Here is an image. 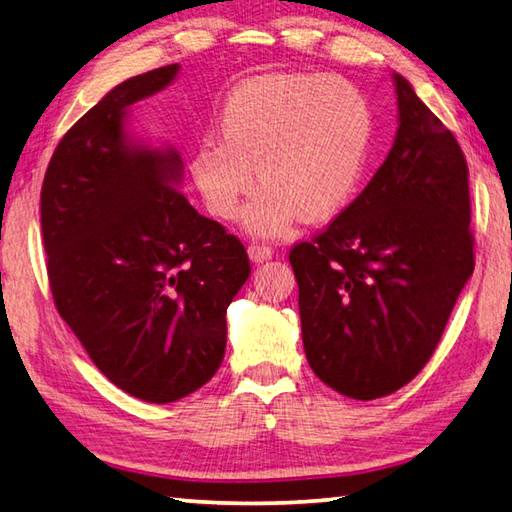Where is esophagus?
Instances as JSON below:
<instances>
[{"instance_id":"1","label":"esophagus","mask_w":512,"mask_h":512,"mask_svg":"<svg viewBox=\"0 0 512 512\" xmlns=\"http://www.w3.org/2000/svg\"><path fill=\"white\" fill-rule=\"evenodd\" d=\"M248 255L255 264H259V262H264V259L273 257V248L268 244H259V241H253V244L248 246Z\"/></svg>"}]
</instances>
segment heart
Wrapping results in <instances>:
<instances>
[{
    "instance_id": "1",
    "label": "heart",
    "mask_w": 512,
    "mask_h": 512,
    "mask_svg": "<svg viewBox=\"0 0 512 512\" xmlns=\"http://www.w3.org/2000/svg\"><path fill=\"white\" fill-rule=\"evenodd\" d=\"M190 156V176L212 217L232 219L253 185L244 221L273 235L297 215L324 221L347 206L367 161L371 114L365 96L342 78H253L232 91L219 120Z\"/></svg>"
}]
</instances>
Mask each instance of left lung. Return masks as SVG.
<instances>
[{
    "label": "left lung",
    "mask_w": 512,
    "mask_h": 512,
    "mask_svg": "<svg viewBox=\"0 0 512 512\" xmlns=\"http://www.w3.org/2000/svg\"><path fill=\"white\" fill-rule=\"evenodd\" d=\"M394 82L401 125L385 163L288 253L306 360L356 401L394 394L427 365L475 271L466 156L410 82Z\"/></svg>",
    "instance_id": "8db88e82"
}]
</instances>
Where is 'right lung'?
I'll return each mask as SVG.
<instances>
[{
	"instance_id": "right-lung-1",
	"label": "right lung",
	"mask_w": 512,
	"mask_h": 512,
	"mask_svg": "<svg viewBox=\"0 0 512 512\" xmlns=\"http://www.w3.org/2000/svg\"><path fill=\"white\" fill-rule=\"evenodd\" d=\"M176 73L111 89L62 136L40 194L55 309L111 383L161 405L215 376L226 309L250 275L244 244L183 197L176 150L125 141L127 109Z\"/></svg>"
}]
</instances>
